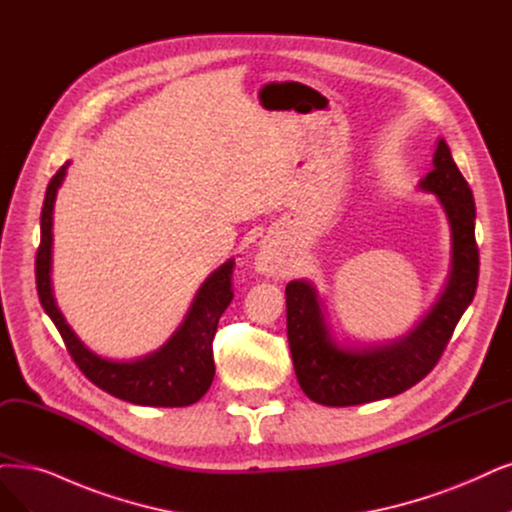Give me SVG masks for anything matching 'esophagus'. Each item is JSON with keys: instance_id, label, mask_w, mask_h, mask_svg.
Masks as SVG:
<instances>
[{"instance_id": "34e87169", "label": "esophagus", "mask_w": 512, "mask_h": 512, "mask_svg": "<svg viewBox=\"0 0 512 512\" xmlns=\"http://www.w3.org/2000/svg\"><path fill=\"white\" fill-rule=\"evenodd\" d=\"M293 261L282 246L280 238L268 236L261 242L259 251L255 255V270L268 278H287L293 272Z\"/></svg>"}]
</instances>
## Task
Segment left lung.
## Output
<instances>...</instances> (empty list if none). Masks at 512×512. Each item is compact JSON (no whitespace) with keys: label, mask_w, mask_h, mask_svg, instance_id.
<instances>
[{"label":"left lung","mask_w":512,"mask_h":512,"mask_svg":"<svg viewBox=\"0 0 512 512\" xmlns=\"http://www.w3.org/2000/svg\"><path fill=\"white\" fill-rule=\"evenodd\" d=\"M432 170L420 189L439 198L451 227V268L439 299L407 335L386 344H339L327 323V308L310 280L287 285V335L301 390L327 407H350L390 399L432 371L449 344L458 320L470 306L479 280L475 242V200L439 139Z\"/></svg>","instance_id":"left-lung-1"}]
</instances>
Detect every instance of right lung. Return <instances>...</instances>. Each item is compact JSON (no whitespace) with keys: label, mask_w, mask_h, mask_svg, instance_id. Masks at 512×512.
Returning a JSON list of instances; mask_svg holds the SVG:
<instances>
[{"label":"right lung","mask_w":512,"mask_h":512,"mask_svg":"<svg viewBox=\"0 0 512 512\" xmlns=\"http://www.w3.org/2000/svg\"><path fill=\"white\" fill-rule=\"evenodd\" d=\"M65 162L46 187L42 240L35 257V282L44 312L59 329L71 358L92 384L116 399L143 407H187L198 403L215 377L213 337L219 318L234 297V259H227L198 289L179 329L156 352L135 361H111L94 354L67 325L52 293V211L56 192L67 175Z\"/></svg>","instance_id":"add662e5"}]
</instances>
